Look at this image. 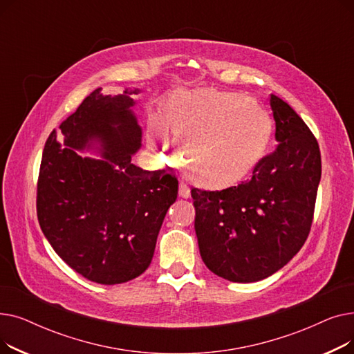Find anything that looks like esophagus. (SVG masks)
<instances>
[{
    "mask_svg": "<svg viewBox=\"0 0 354 354\" xmlns=\"http://www.w3.org/2000/svg\"><path fill=\"white\" fill-rule=\"evenodd\" d=\"M179 196H180V198H189V196H191L189 188H188L187 185H185L183 182L179 183Z\"/></svg>",
    "mask_w": 354,
    "mask_h": 354,
    "instance_id": "esophagus-1",
    "label": "esophagus"
}]
</instances>
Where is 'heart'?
I'll return each mask as SVG.
<instances>
[{
  "mask_svg": "<svg viewBox=\"0 0 354 354\" xmlns=\"http://www.w3.org/2000/svg\"><path fill=\"white\" fill-rule=\"evenodd\" d=\"M162 122L182 152L185 175L212 192L243 182L261 162L272 133L268 111L255 99L214 88L175 93L162 106ZM149 140L166 155L162 133Z\"/></svg>",
  "mask_w": 354,
  "mask_h": 354,
  "instance_id": "1",
  "label": "heart"
}]
</instances>
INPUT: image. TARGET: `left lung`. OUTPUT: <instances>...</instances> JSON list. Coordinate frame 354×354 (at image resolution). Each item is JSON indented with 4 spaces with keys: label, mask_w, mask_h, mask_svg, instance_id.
<instances>
[{
    "label": "left lung",
    "mask_w": 354,
    "mask_h": 354,
    "mask_svg": "<svg viewBox=\"0 0 354 354\" xmlns=\"http://www.w3.org/2000/svg\"><path fill=\"white\" fill-rule=\"evenodd\" d=\"M274 151L252 178L231 189L194 188L202 261L232 283L264 280L283 268L308 236L322 178L319 143L290 104L271 95Z\"/></svg>",
    "instance_id": "1"
}]
</instances>
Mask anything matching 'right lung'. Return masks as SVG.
Returning a JSON list of instances; mask_svg holds the SVG:
<instances>
[{
    "label": "right lung",
    "mask_w": 354,
    "mask_h": 354,
    "mask_svg": "<svg viewBox=\"0 0 354 354\" xmlns=\"http://www.w3.org/2000/svg\"><path fill=\"white\" fill-rule=\"evenodd\" d=\"M139 88H96L48 136L37 185L41 231L63 261L87 280L113 286L151 266L158 234L178 196V179L132 163L142 147L133 111ZM89 151L99 158L83 157Z\"/></svg>",
    "instance_id": "1"
}]
</instances>
